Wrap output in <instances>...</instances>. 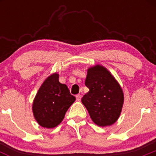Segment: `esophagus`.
<instances>
[{"instance_id": "esophagus-1", "label": "esophagus", "mask_w": 156, "mask_h": 156, "mask_svg": "<svg viewBox=\"0 0 156 156\" xmlns=\"http://www.w3.org/2000/svg\"><path fill=\"white\" fill-rule=\"evenodd\" d=\"M81 98H82L81 94H77L76 96V101H80L81 100Z\"/></svg>"}]
</instances>
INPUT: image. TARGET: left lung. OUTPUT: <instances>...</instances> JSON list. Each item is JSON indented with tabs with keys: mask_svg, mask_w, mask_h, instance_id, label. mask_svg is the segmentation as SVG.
I'll list each match as a JSON object with an SVG mask.
<instances>
[{
	"mask_svg": "<svg viewBox=\"0 0 156 156\" xmlns=\"http://www.w3.org/2000/svg\"><path fill=\"white\" fill-rule=\"evenodd\" d=\"M85 85L90 90L81 101L92 121L99 126L115 123L124 101L122 89L115 77L105 67L95 65L87 69Z\"/></svg>",
	"mask_w": 156,
	"mask_h": 156,
	"instance_id": "left-lung-1",
	"label": "left lung"
}]
</instances>
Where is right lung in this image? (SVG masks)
Returning a JSON list of instances; mask_svg holds the SVG:
<instances>
[{
    "label": "right lung",
    "mask_w": 156,
    "mask_h": 156,
    "mask_svg": "<svg viewBox=\"0 0 156 156\" xmlns=\"http://www.w3.org/2000/svg\"><path fill=\"white\" fill-rule=\"evenodd\" d=\"M55 73L44 81L33 102V113L40 126L54 128L60 124L65 114L76 98L70 94L68 87L58 80Z\"/></svg>",
    "instance_id": "right-lung-1"
}]
</instances>
